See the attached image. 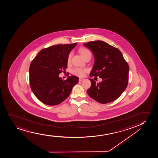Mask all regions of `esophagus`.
<instances>
[{
    "mask_svg": "<svg viewBox=\"0 0 158 158\" xmlns=\"http://www.w3.org/2000/svg\"><path fill=\"white\" fill-rule=\"evenodd\" d=\"M82 80H83V78H79V82H81Z\"/></svg>",
    "mask_w": 158,
    "mask_h": 158,
    "instance_id": "esophagus-1",
    "label": "esophagus"
}]
</instances>
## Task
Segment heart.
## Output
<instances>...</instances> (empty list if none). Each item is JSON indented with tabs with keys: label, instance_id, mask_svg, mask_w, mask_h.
I'll list each match as a JSON object with an SVG mask.
<instances>
[{
	"label": "heart",
	"instance_id": "1",
	"mask_svg": "<svg viewBox=\"0 0 158 158\" xmlns=\"http://www.w3.org/2000/svg\"><path fill=\"white\" fill-rule=\"evenodd\" d=\"M78 51L85 60L88 58L91 57V53L90 51L88 48H85V47H81V48L79 49ZM72 55H73L72 52H70L68 55L67 59L68 64L70 63V61H71ZM87 71H88V70L87 69L75 67L73 68L71 70V73H73V75H75L76 76L81 77H83L85 75V73Z\"/></svg>",
	"mask_w": 158,
	"mask_h": 158
}]
</instances>
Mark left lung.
<instances>
[{"label":"left lung","mask_w":158,"mask_h":158,"mask_svg":"<svg viewBox=\"0 0 158 158\" xmlns=\"http://www.w3.org/2000/svg\"><path fill=\"white\" fill-rule=\"evenodd\" d=\"M83 45L94 55V63L90 76H99L102 80L96 83L89 79L91 85L87 93L91 98L102 104L118 99L128 85L129 67L118 48L103 41H90Z\"/></svg>","instance_id":"obj_1"}]
</instances>
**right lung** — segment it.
Returning a JSON list of instances; mask_svg holds the SVG:
<instances>
[{
	"mask_svg": "<svg viewBox=\"0 0 158 158\" xmlns=\"http://www.w3.org/2000/svg\"><path fill=\"white\" fill-rule=\"evenodd\" d=\"M57 44L40 51L29 68L30 88L35 97L44 104L59 105L70 94L79 78L68 77L62 80L59 75L67 68L68 55L76 46Z\"/></svg>",
	"mask_w": 158,
	"mask_h": 158,
	"instance_id": "1",
	"label": "right lung"
}]
</instances>
